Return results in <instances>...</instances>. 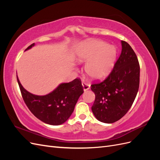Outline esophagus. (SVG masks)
Here are the masks:
<instances>
[{
  "label": "esophagus",
  "mask_w": 160,
  "mask_h": 160,
  "mask_svg": "<svg viewBox=\"0 0 160 160\" xmlns=\"http://www.w3.org/2000/svg\"><path fill=\"white\" fill-rule=\"evenodd\" d=\"M82 87H83V89L84 91L89 90L90 88V85L85 83H82Z\"/></svg>",
  "instance_id": "obj_1"
}]
</instances>
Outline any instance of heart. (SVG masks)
<instances>
[{"instance_id": "b5f03b06", "label": "heart", "mask_w": 160, "mask_h": 160, "mask_svg": "<svg viewBox=\"0 0 160 160\" xmlns=\"http://www.w3.org/2000/svg\"><path fill=\"white\" fill-rule=\"evenodd\" d=\"M117 49L107 42L99 40H86L81 42L75 52L77 63H85L86 75L93 80L108 76L114 65Z\"/></svg>"}]
</instances>
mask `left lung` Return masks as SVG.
I'll return each instance as SVG.
<instances>
[{"mask_svg": "<svg viewBox=\"0 0 160 160\" xmlns=\"http://www.w3.org/2000/svg\"><path fill=\"white\" fill-rule=\"evenodd\" d=\"M122 52L107 79L91 85L95 99L91 109L97 119L112 123L127 113L137 95L139 85L138 57L127 42L122 41Z\"/></svg>", "mask_w": 160, "mask_h": 160, "instance_id": "8db88e82", "label": "left lung"}]
</instances>
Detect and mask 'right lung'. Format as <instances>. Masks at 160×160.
<instances>
[{
  "instance_id": "1",
  "label": "right lung",
  "mask_w": 160,
  "mask_h": 160,
  "mask_svg": "<svg viewBox=\"0 0 160 160\" xmlns=\"http://www.w3.org/2000/svg\"><path fill=\"white\" fill-rule=\"evenodd\" d=\"M35 46L32 43L25 51ZM17 81L25 103L32 113L47 124L59 125L68 119L75 109L79 97L83 93L81 81L75 79L69 83H62L45 95H34Z\"/></svg>"
}]
</instances>
